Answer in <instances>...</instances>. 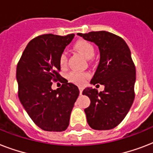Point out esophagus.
Instances as JSON below:
<instances>
[{
    "mask_svg": "<svg viewBox=\"0 0 153 153\" xmlns=\"http://www.w3.org/2000/svg\"><path fill=\"white\" fill-rule=\"evenodd\" d=\"M79 94H82V90H83V88H82V86H79Z\"/></svg>",
    "mask_w": 153,
    "mask_h": 153,
    "instance_id": "34e87169",
    "label": "esophagus"
}]
</instances>
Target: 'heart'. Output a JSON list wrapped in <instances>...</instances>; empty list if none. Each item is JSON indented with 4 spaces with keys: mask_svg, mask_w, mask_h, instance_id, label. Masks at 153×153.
Wrapping results in <instances>:
<instances>
[{
    "mask_svg": "<svg viewBox=\"0 0 153 153\" xmlns=\"http://www.w3.org/2000/svg\"><path fill=\"white\" fill-rule=\"evenodd\" d=\"M74 48L76 51L80 52L84 57L86 59H91L94 55V46L90 43V42L80 39L77 41L74 44ZM67 57L66 53L62 52L59 56V64L62 67H64L67 65ZM86 77L87 74L86 73H82L79 71H71L69 74V79L71 82H76V83H82L83 82Z\"/></svg>",
    "mask_w": 153,
    "mask_h": 153,
    "instance_id": "1",
    "label": "heart"
}]
</instances>
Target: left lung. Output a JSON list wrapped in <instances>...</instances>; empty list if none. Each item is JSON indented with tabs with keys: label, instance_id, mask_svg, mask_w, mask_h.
<instances>
[{
	"label": "left lung",
	"instance_id": "obj_1",
	"mask_svg": "<svg viewBox=\"0 0 153 153\" xmlns=\"http://www.w3.org/2000/svg\"><path fill=\"white\" fill-rule=\"evenodd\" d=\"M98 47L100 61L91 83H100L104 91L86 87L83 95L91 99L84 109L87 123L95 130H109L118 126L133 103L136 68L130 50L122 38L105 31L78 33Z\"/></svg>",
	"mask_w": 153,
	"mask_h": 153
}]
</instances>
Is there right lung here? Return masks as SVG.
<instances>
[{
    "label": "right lung",
    "mask_w": 153,
    "mask_h": 153,
    "mask_svg": "<svg viewBox=\"0 0 153 153\" xmlns=\"http://www.w3.org/2000/svg\"><path fill=\"white\" fill-rule=\"evenodd\" d=\"M46 34L27 44L16 67L18 96L28 116L43 130L62 132L69 126L74 102L79 97L78 86L65 79L60 88L53 90V81L61 80L59 56L74 39Z\"/></svg>",
    "instance_id": "add662e5"
}]
</instances>
